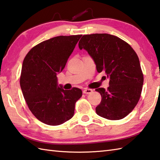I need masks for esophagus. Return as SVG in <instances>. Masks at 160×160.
Returning a JSON list of instances; mask_svg holds the SVG:
<instances>
[{"mask_svg":"<svg viewBox=\"0 0 160 160\" xmlns=\"http://www.w3.org/2000/svg\"><path fill=\"white\" fill-rule=\"evenodd\" d=\"M93 92V90L92 89H85L83 90V93L85 94H91V93H92Z\"/></svg>","mask_w":160,"mask_h":160,"instance_id":"34e87169","label":"esophagus"}]
</instances>
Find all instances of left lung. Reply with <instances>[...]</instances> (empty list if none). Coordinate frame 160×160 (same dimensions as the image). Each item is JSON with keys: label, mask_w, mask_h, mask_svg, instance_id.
Returning <instances> with one entry per match:
<instances>
[{"label": "left lung", "mask_w": 160, "mask_h": 160, "mask_svg": "<svg viewBox=\"0 0 160 160\" xmlns=\"http://www.w3.org/2000/svg\"><path fill=\"white\" fill-rule=\"evenodd\" d=\"M96 64L98 72L105 71L109 87L95 90L101 95L96 108L98 115L108 120H121L135 108L141 97L143 75L133 48L117 36L108 33L84 35L78 43Z\"/></svg>", "instance_id": "obj_1"}]
</instances>
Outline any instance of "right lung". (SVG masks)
Returning <instances> with one entry per match:
<instances>
[{"mask_svg": "<svg viewBox=\"0 0 160 160\" xmlns=\"http://www.w3.org/2000/svg\"><path fill=\"white\" fill-rule=\"evenodd\" d=\"M81 36L45 40L32 48L23 62L20 86L25 101L35 117L48 125H59L71 119L75 104L82 95L79 88L63 89L57 78Z\"/></svg>", "mask_w": 160, "mask_h": 160, "instance_id": "right-lung-1", "label": "right lung"}]
</instances>
